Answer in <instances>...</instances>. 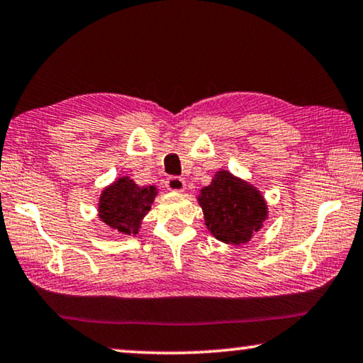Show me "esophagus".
I'll use <instances>...</instances> for the list:
<instances>
[{"label": "esophagus", "mask_w": 363, "mask_h": 363, "mask_svg": "<svg viewBox=\"0 0 363 363\" xmlns=\"http://www.w3.org/2000/svg\"><path fill=\"white\" fill-rule=\"evenodd\" d=\"M165 186L169 188L170 191H177V193H180V191H183L185 190V180H183V178H180V177H170L169 180L165 182Z\"/></svg>", "instance_id": "1"}]
</instances>
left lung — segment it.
<instances>
[{"mask_svg":"<svg viewBox=\"0 0 363 363\" xmlns=\"http://www.w3.org/2000/svg\"><path fill=\"white\" fill-rule=\"evenodd\" d=\"M196 199L208 230L224 244H247L269 218V206L259 188L224 169L214 173Z\"/></svg>","mask_w":363,"mask_h":363,"instance_id":"left-lung-1","label":"left lung"}]
</instances>
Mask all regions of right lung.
<instances>
[{
    "mask_svg": "<svg viewBox=\"0 0 363 363\" xmlns=\"http://www.w3.org/2000/svg\"><path fill=\"white\" fill-rule=\"evenodd\" d=\"M157 194L155 185L139 186L129 177H119L99 194L98 218L114 233L138 235Z\"/></svg>",
    "mask_w": 363,
    "mask_h": 363,
    "instance_id": "add662e5",
    "label": "right lung"
}]
</instances>
